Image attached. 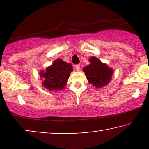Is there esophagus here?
I'll use <instances>...</instances> for the list:
<instances>
[{
    "label": "esophagus",
    "instance_id": "obj_1",
    "mask_svg": "<svg viewBox=\"0 0 149 149\" xmlns=\"http://www.w3.org/2000/svg\"><path fill=\"white\" fill-rule=\"evenodd\" d=\"M75 68H76V70L77 71H79V70H80V65L77 64L76 66H75Z\"/></svg>",
    "mask_w": 149,
    "mask_h": 149
}]
</instances>
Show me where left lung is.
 <instances>
[{"mask_svg":"<svg viewBox=\"0 0 149 149\" xmlns=\"http://www.w3.org/2000/svg\"><path fill=\"white\" fill-rule=\"evenodd\" d=\"M89 62L90 64L83 68L88 82L97 89L109 84L113 74V68L94 56L89 58Z\"/></svg>","mask_w":149,"mask_h":149,"instance_id":"1","label":"left lung"}]
</instances>
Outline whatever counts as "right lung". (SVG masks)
<instances>
[{"label":"right lung","mask_w":149,"mask_h":149,"mask_svg":"<svg viewBox=\"0 0 149 149\" xmlns=\"http://www.w3.org/2000/svg\"><path fill=\"white\" fill-rule=\"evenodd\" d=\"M72 70V66L70 63L57 59L51 66L47 67L45 70L40 71L39 75L42 80V86L49 91L64 89Z\"/></svg>","instance_id":"1"}]
</instances>
